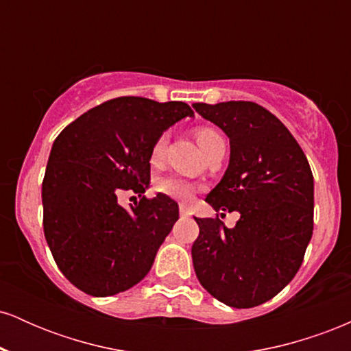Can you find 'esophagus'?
<instances>
[{"label": "esophagus", "mask_w": 351, "mask_h": 351, "mask_svg": "<svg viewBox=\"0 0 351 351\" xmlns=\"http://www.w3.org/2000/svg\"><path fill=\"white\" fill-rule=\"evenodd\" d=\"M180 215H181V216H188V215H189L188 208L184 206V204H181V206H180Z\"/></svg>", "instance_id": "obj_1"}]
</instances>
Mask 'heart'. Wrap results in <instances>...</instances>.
Returning <instances> with one entry per match:
<instances>
[{"mask_svg": "<svg viewBox=\"0 0 351 351\" xmlns=\"http://www.w3.org/2000/svg\"><path fill=\"white\" fill-rule=\"evenodd\" d=\"M219 132L213 127H199L196 130V140H198L199 147L203 148V152L206 153L208 148L211 147L213 143H216L217 140H221ZM168 145V134L163 132L162 135H158V138L155 140L152 145L150 150V162L153 165H158L163 162L165 152H167ZM156 191L163 193V195L170 196L173 199L178 201H189L193 198V195L196 193V184L191 183V181L180 178V176H168V178H162L156 183Z\"/></svg>", "mask_w": 351, "mask_h": 351, "instance_id": "heart-1", "label": "heart"}]
</instances>
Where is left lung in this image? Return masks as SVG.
Returning a JSON list of instances; mask_svg holds the SVG:
<instances>
[{"label": "left lung", "instance_id": "8db88e82", "mask_svg": "<svg viewBox=\"0 0 351 351\" xmlns=\"http://www.w3.org/2000/svg\"><path fill=\"white\" fill-rule=\"evenodd\" d=\"M229 136L231 158L206 196L216 211H239L229 229L219 217H195L191 256L199 284L229 307L251 308L293 279L313 231V175L285 125L267 108L231 100L195 104Z\"/></svg>", "mask_w": 351, "mask_h": 351}]
</instances>
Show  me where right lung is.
<instances>
[{
	"mask_svg": "<svg viewBox=\"0 0 351 351\" xmlns=\"http://www.w3.org/2000/svg\"><path fill=\"white\" fill-rule=\"evenodd\" d=\"M191 115L184 102L117 97L54 140L43 180L44 236L60 272L82 292L115 295L152 269L178 221V204L160 193L125 210L116 198L122 191L145 193L153 142Z\"/></svg>",
	"mask_w": 351,
	"mask_h": 351,
	"instance_id": "1",
	"label": "right lung"
}]
</instances>
